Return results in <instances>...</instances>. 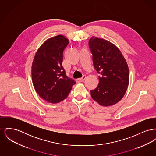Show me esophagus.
<instances>
[{
	"label": "esophagus",
	"mask_w": 156,
	"mask_h": 156,
	"mask_svg": "<svg viewBox=\"0 0 156 156\" xmlns=\"http://www.w3.org/2000/svg\"><path fill=\"white\" fill-rule=\"evenodd\" d=\"M85 78H86V76H85V75H83L82 77L81 78H78V79H76V82H81L83 81Z\"/></svg>",
	"instance_id": "34e87169"
}]
</instances>
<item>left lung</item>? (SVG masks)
<instances>
[{
  "label": "left lung",
  "instance_id": "1",
  "mask_svg": "<svg viewBox=\"0 0 156 156\" xmlns=\"http://www.w3.org/2000/svg\"><path fill=\"white\" fill-rule=\"evenodd\" d=\"M92 61L99 76L92 99L103 106L117 104L124 97L129 82V67L119 48L111 42L95 36L89 40Z\"/></svg>",
  "mask_w": 156,
  "mask_h": 156
}]
</instances>
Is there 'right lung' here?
I'll use <instances>...</instances> for the list:
<instances>
[{"instance_id":"add662e5","label":"right lung","mask_w":156,"mask_h":156,"mask_svg":"<svg viewBox=\"0 0 156 156\" xmlns=\"http://www.w3.org/2000/svg\"><path fill=\"white\" fill-rule=\"evenodd\" d=\"M69 41L62 35L46 40L37 50L31 66V78L38 95L57 104L64 100L75 83L62 66L64 50Z\"/></svg>"}]
</instances>
